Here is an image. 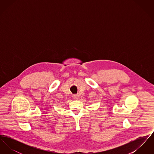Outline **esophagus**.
Returning a JSON list of instances; mask_svg holds the SVG:
<instances>
[{
  "label": "esophagus",
  "mask_w": 154,
  "mask_h": 154,
  "mask_svg": "<svg viewBox=\"0 0 154 154\" xmlns=\"http://www.w3.org/2000/svg\"><path fill=\"white\" fill-rule=\"evenodd\" d=\"M73 98L74 100H77L79 98V96H78V95H74L73 96Z\"/></svg>",
  "instance_id": "obj_1"
}]
</instances>
